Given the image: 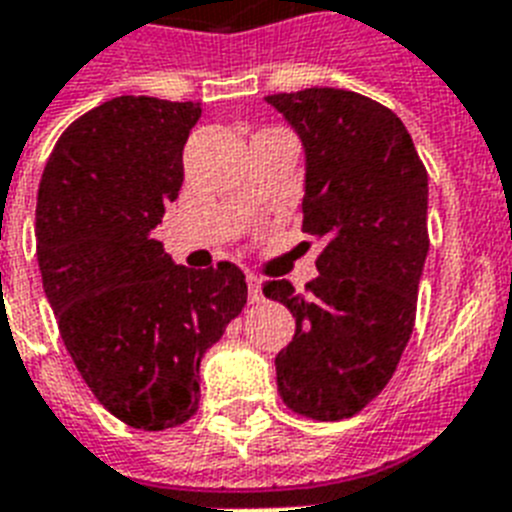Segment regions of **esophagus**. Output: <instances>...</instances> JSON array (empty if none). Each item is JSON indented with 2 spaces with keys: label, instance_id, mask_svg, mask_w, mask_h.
<instances>
[{
  "label": "esophagus",
  "instance_id": "obj_1",
  "mask_svg": "<svg viewBox=\"0 0 512 512\" xmlns=\"http://www.w3.org/2000/svg\"><path fill=\"white\" fill-rule=\"evenodd\" d=\"M247 294H249V302H260L263 299V292H260V278L247 273Z\"/></svg>",
  "mask_w": 512,
  "mask_h": 512
}]
</instances>
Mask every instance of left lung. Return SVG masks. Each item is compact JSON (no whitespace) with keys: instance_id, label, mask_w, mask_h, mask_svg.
<instances>
[{"instance_id":"1","label":"left lung","mask_w":512,"mask_h":512,"mask_svg":"<svg viewBox=\"0 0 512 512\" xmlns=\"http://www.w3.org/2000/svg\"><path fill=\"white\" fill-rule=\"evenodd\" d=\"M265 102L302 141V234L323 244L307 292L263 286L297 321L276 355L278 394L294 413L342 421L389 384L413 334L429 176L402 120L363 94L315 86Z\"/></svg>"}]
</instances>
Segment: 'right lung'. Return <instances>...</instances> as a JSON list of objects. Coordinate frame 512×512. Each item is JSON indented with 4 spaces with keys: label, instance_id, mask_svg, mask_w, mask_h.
<instances>
[{
    "label": "right lung",
    "instance_id": "1",
    "mask_svg": "<svg viewBox=\"0 0 512 512\" xmlns=\"http://www.w3.org/2000/svg\"><path fill=\"white\" fill-rule=\"evenodd\" d=\"M202 107L115 97L54 144L36 202V257L62 342L115 418L144 431L199 407V360L242 313L234 263L194 270L155 239L184 184Z\"/></svg>",
    "mask_w": 512,
    "mask_h": 512
}]
</instances>
